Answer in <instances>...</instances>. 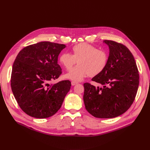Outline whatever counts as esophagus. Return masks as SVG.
<instances>
[{
    "label": "esophagus",
    "mask_w": 150,
    "mask_h": 150,
    "mask_svg": "<svg viewBox=\"0 0 150 150\" xmlns=\"http://www.w3.org/2000/svg\"><path fill=\"white\" fill-rule=\"evenodd\" d=\"M72 86H74V85H75V84H78V82H76V81H72Z\"/></svg>",
    "instance_id": "1"
}]
</instances>
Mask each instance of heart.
Here are the masks:
<instances>
[{"instance_id": "obj_1", "label": "heart", "mask_w": 150, "mask_h": 150, "mask_svg": "<svg viewBox=\"0 0 150 150\" xmlns=\"http://www.w3.org/2000/svg\"><path fill=\"white\" fill-rule=\"evenodd\" d=\"M79 64L74 67L66 75L72 80L81 81L89 75L95 76L103 71L108 61V54L104 50L83 42L74 45L72 54L62 53L59 57V62L67 70H69L77 62Z\"/></svg>"}]
</instances>
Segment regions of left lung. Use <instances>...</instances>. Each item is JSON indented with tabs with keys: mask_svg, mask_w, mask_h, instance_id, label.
<instances>
[{
	"mask_svg": "<svg viewBox=\"0 0 150 150\" xmlns=\"http://www.w3.org/2000/svg\"><path fill=\"white\" fill-rule=\"evenodd\" d=\"M105 42L109 47L107 65L92 79L103 87L84 83L83 100L92 115L110 119L122 115L132 104L139 87V74L134 58L127 47L111 40Z\"/></svg>",
	"mask_w": 150,
	"mask_h": 150,
	"instance_id": "1",
	"label": "left lung"
}]
</instances>
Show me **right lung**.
I'll use <instances>...</instances> for the list:
<instances>
[{"label": "right lung", "instance_id": "right-lung-1", "mask_svg": "<svg viewBox=\"0 0 150 150\" xmlns=\"http://www.w3.org/2000/svg\"><path fill=\"white\" fill-rule=\"evenodd\" d=\"M64 44L40 42L22 49L16 58L11 75V87L19 107L37 119L52 116L60 109L69 91V80L49 83L61 75L58 57Z\"/></svg>", "mask_w": 150, "mask_h": 150}]
</instances>
